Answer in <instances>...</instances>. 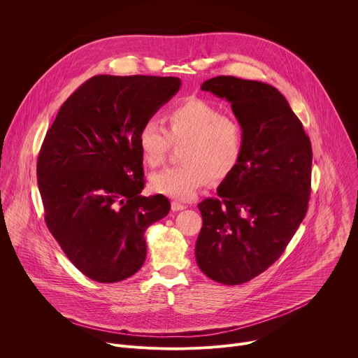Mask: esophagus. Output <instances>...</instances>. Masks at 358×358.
Returning a JSON list of instances; mask_svg holds the SVG:
<instances>
[{
  "label": "esophagus",
  "instance_id": "esophagus-1",
  "mask_svg": "<svg viewBox=\"0 0 358 358\" xmlns=\"http://www.w3.org/2000/svg\"><path fill=\"white\" fill-rule=\"evenodd\" d=\"M187 207L184 206V203H180V202H177V201H173L171 202V210L173 211H182V210H185Z\"/></svg>",
  "mask_w": 358,
  "mask_h": 358
}]
</instances>
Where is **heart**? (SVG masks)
<instances>
[{
    "instance_id": "b5f03b06",
    "label": "heart",
    "mask_w": 358,
    "mask_h": 358,
    "mask_svg": "<svg viewBox=\"0 0 358 358\" xmlns=\"http://www.w3.org/2000/svg\"><path fill=\"white\" fill-rule=\"evenodd\" d=\"M167 130L156 120H147L138 130L140 155L150 167L167 159L171 144H182L184 164L170 167L150 178L159 194L188 201L198 188L213 178L224 180L239 166L245 148L241 122L202 99H189L166 113Z\"/></svg>"
}]
</instances>
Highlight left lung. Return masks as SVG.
Listing matches in <instances>:
<instances>
[{
	"label": "left lung",
	"mask_w": 358,
	"mask_h": 358,
	"mask_svg": "<svg viewBox=\"0 0 358 358\" xmlns=\"http://www.w3.org/2000/svg\"><path fill=\"white\" fill-rule=\"evenodd\" d=\"M202 90L227 99L245 131L239 166L198 203L199 269L222 285H242L273 265L301 224L310 196L312 144L273 86L217 76Z\"/></svg>",
	"instance_id": "1"
}]
</instances>
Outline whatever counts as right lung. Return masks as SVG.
Segmentation results:
<instances>
[{
    "mask_svg": "<svg viewBox=\"0 0 358 358\" xmlns=\"http://www.w3.org/2000/svg\"><path fill=\"white\" fill-rule=\"evenodd\" d=\"M174 76L97 75L79 86L46 131L36 163L49 232L87 278L115 283L144 264L145 229L170 201L144 188L140 127L178 92Z\"/></svg>",
    "mask_w": 358,
    "mask_h": 358,
    "instance_id": "1",
    "label": "right lung"
}]
</instances>
